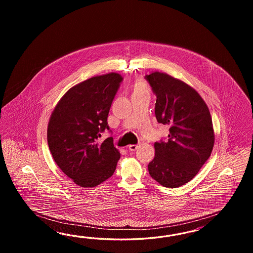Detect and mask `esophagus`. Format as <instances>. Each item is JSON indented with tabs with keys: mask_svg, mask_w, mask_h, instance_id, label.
I'll return each instance as SVG.
<instances>
[{
	"mask_svg": "<svg viewBox=\"0 0 253 253\" xmlns=\"http://www.w3.org/2000/svg\"><path fill=\"white\" fill-rule=\"evenodd\" d=\"M138 147H139V145H130V146H128V149L130 151H135Z\"/></svg>",
	"mask_w": 253,
	"mask_h": 253,
	"instance_id": "34e87169",
	"label": "esophagus"
}]
</instances>
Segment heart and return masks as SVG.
<instances>
[{
	"instance_id": "obj_1",
	"label": "heart",
	"mask_w": 253,
	"mask_h": 253,
	"mask_svg": "<svg viewBox=\"0 0 253 253\" xmlns=\"http://www.w3.org/2000/svg\"><path fill=\"white\" fill-rule=\"evenodd\" d=\"M130 92H131V98L145 96V95L149 96L150 87L145 80L138 79L133 83V84L131 85Z\"/></svg>"
}]
</instances>
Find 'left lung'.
I'll list each match as a JSON object with an SVG mask.
<instances>
[{
	"label": "left lung",
	"instance_id": "1",
	"mask_svg": "<svg viewBox=\"0 0 253 253\" xmlns=\"http://www.w3.org/2000/svg\"><path fill=\"white\" fill-rule=\"evenodd\" d=\"M146 79L157 96L158 123L169 125L168 141L154 144L148 172L165 187H179L198 174L211 154L215 137L211 113L199 92L181 80L159 71Z\"/></svg>",
	"mask_w": 253,
	"mask_h": 253
}]
</instances>
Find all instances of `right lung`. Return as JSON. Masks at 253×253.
Here are the masks:
<instances>
[{"label":"right lung","mask_w":253,"mask_h":253,"mask_svg":"<svg viewBox=\"0 0 253 253\" xmlns=\"http://www.w3.org/2000/svg\"><path fill=\"white\" fill-rule=\"evenodd\" d=\"M122 75L111 72L71 87L54 107L47 128L53 159L75 184L94 187L112 176L120 151L113 138L99 143Z\"/></svg>","instance_id":"1"}]
</instances>
